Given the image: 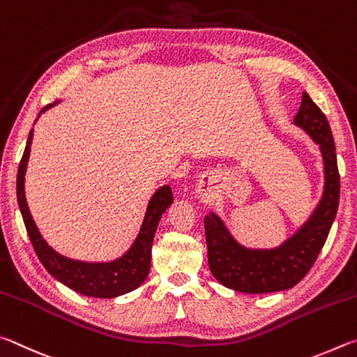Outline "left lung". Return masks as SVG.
Here are the masks:
<instances>
[{
    "instance_id": "left-lung-1",
    "label": "left lung",
    "mask_w": 357,
    "mask_h": 357,
    "mask_svg": "<svg viewBox=\"0 0 357 357\" xmlns=\"http://www.w3.org/2000/svg\"><path fill=\"white\" fill-rule=\"evenodd\" d=\"M293 123L303 128L321 152L324 166L321 199L309 220L289 240L273 249L245 248L234 238L221 216L215 211L205 216L210 271L227 289L255 295L289 290L309 273L326 243L340 197L333 133L326 116L312 102L307 92L303 93Z\"/></svg>"
}]
</instances>
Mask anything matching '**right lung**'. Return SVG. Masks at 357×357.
<instances>
[{"label":"right lung","instance_id":"right-lung-1","mask_svg":"<svg viewBox=\"0 0 357 357\" xmlns=\"http://www.w3.org/2000/svg\"><path fill=\"white\" fill-rule=\"evenodd\" d=\"M58 102L50 103L43 108L42 112L48 111ZM34 130L29 131L26 147L22 156L20 166L17 174V201L20 207L24 227L37 257L45 266V270L52 274L54 279H58L61 284L67 285L68 289L81 293L84 296L92 298H116L125 295V293L133 291L137 289L150 271V260H152V245L153 236L158 227L160 220L165 211L171 207L174 202L172 190L169 185L161 186L155 191V195L150 197L146 216H144L142 226L139 229L136 240L131 248L125 252L122 257L112 261H102V264H93V261H79L64 257L59 252H56L48 243L43 240L39 229L31 216L28 208L26 197H24V174H26L31 142H33Z\"/></svg>","mask_w":357,"mask_h":357}]
</instances>
